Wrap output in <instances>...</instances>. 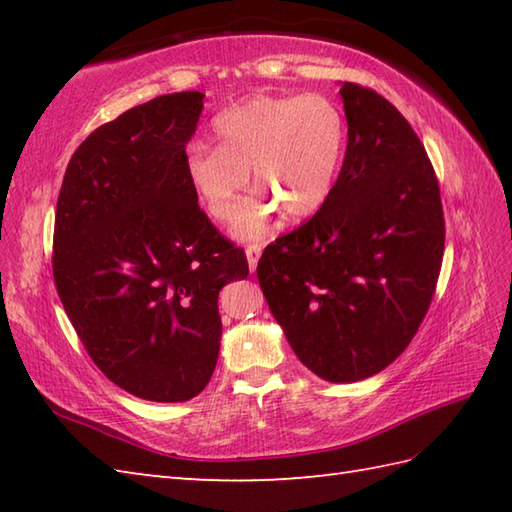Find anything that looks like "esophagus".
<instances>
[{
  "label": "esophagus",
  "instance_id": "1",
  "mask_svg": "<svg viewBox=\"0 0 512 512\" xmlns=\"http://www.w3.org/2000/svg\"><path fill=\"white\" fill-rule=\"evenodd\" d=\"M262 244H248L246 246V257H248V266H250V273H255L259 257H262Z\"/></svg>",
  "mask_w": 512,
  "mask_h": 512
}]
</instances>
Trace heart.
Wrapping results in <instances>:
<instances>
[{
	"instance_id": "heart-1",
	"label": "heart",
	"mask_w": 512,
	"mask_h": 512,
	"mask_svg": "<svg viewBox=\"0 0 512 512\" xmlns=\"http://www.w3.org/2000/svg\"><path fill=\"white\" fill-rule=\"evenodd\" d=\"M220 147L193 145L189 182L213 220L228 222L242 209L248 171L268 200L253 202L235 224L244 239L262 237L268 215L284 206L306 217L328 200L345 145V121L330 99L255 96L215 118Z\"/></svg>"
}]
</instances>
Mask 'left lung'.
<instances>
[{"instance_id":"1","label":"left lung","mask_w":512,"mask_h":512,"mask_svg":"<svg viewBox=\"0 0 512 512\" xmlns=\"http://www.w3.org/2000/svg\"><path fill=\"white\" fill-rule=\"evenodd\" d=\"M347 149L308 222L268 244L257 279L299 361L330 383L378 374L427 314L444 255L436 171L385 96L345 81Z\"/></svg>"}]
</instances>
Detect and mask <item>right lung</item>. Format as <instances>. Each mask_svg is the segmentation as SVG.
Segmentation results:
<instances>
[{
	"mask_svg": "<svg viewBox=\"0 0 512 512\" xmlns=\"http://www.w3.org/2000/svg\"><path fill=\"white\" fill-rule=\"evenodd\" d=\"M202 99L156 96L94 129L54 213L52 275L74 332L114 385L151 402L206 387L222 336L217 295L248 277L244 248L217 231L189 182Z\"/></svg>",
	"mask_w": 512,
	"mask_h": 512,
	"instance_id": "obj_1",
	"label": "right lung"
}]
</instances>
